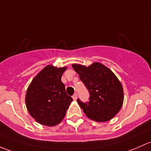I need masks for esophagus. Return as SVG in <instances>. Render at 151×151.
<instances>
[{
	"instance_id": "esophagus-1",
	"label": "esophagus",
	"mask_w": 151,
	"mask_h": 151,
	"mask_svg": "<svg viewBox=\"0 0 151 151\" xmlns=\"http://www.w3.org/2000/svg\"><path fill=\"white\" fill-rule=\"evenodd\" d=\"M72 98H73V100H76L77 99V94H74V95L72 96Z\"/></svg>"
}]
</instances>
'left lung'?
<instances>
[{
  "instance_id": "left-lung-1",
  "label": "left lung",
  "mask_w": 151,
  "mask_h": 151,
  "mask_svg": "<svg viewBox=\"0 0 151 151\" xmlns=\"http://www.w3.org/2000/svg\"><path fill=\"white\" fill-rule=\"evenodd\" d=\"M80 80L89 92L88 102L77 99L84 114L94 121L111 120L121 108L123 102V89L114 73L98 62L88 67L73 64Z\"/></svg>"
}]
</instances>
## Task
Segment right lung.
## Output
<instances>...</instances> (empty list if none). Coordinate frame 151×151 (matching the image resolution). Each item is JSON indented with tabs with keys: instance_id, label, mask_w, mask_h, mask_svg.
Masks as SVG:
<instances>
[{
	"instance_id": "obj_1",
	"label": "right lung",
	"mask_w": 151,
	"mask_h": 151,
	"mask_svg": "<svg viewBox=\"0 0 151 151\" xmlns=\"http://www.w3.org/2000/svg\"><path fill=\"white\" fill-rule=\"evenodd\" d=\"M66 69L48 65L36 76L27 89V110L41 125L54 126L59 124L72 101L61 80Z\"/></svg>"
}]
</instances>
